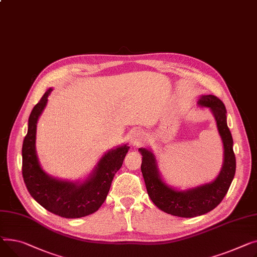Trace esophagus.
Masks as SVG:
<instances>
[{
  "label": "esophagus",
  "instance_id": "1",
  "mask_svg": "<svg viewBox=\"0 0 257 257\" xmlns=\"http://www.w3.org/2000/svg\"><path fill=\"white\" fill-rule=\"evenodd\" d=\"M142 138H143V135H142V132L140 131H134L132 134H131V137H130V141H131V144L133 146H138L140 145L141 141H142Z\"/></svg>",
  "mask_w": 257,
  "mask_h": 257
}]
</instances>
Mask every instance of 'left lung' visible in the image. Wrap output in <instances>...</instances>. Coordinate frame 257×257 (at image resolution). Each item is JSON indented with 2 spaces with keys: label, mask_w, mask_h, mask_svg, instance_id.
I'll return each instance as SVG.
<instances>
[{
  "label": "left lung",
  "mask_w": 257,
  "mask_h": 257,
  "mask_svg": "<svg viewBox=\"0 0 257 257\" xmlns=\"http://www.w3.org/2000/svg\"><path fill=\"white\" fill-rule=\"evenodd\" d=\"M198 103L212 110L224 146L223 167L213 183L187 191H176L161 179L153 153L145 148L139 149L143 157L141 171L150 199L163 212L182 218L201 216L218 206L227 194L235 173L233 141L226 122L224 103L215 95H202Z\"/></svg>",
  "instance_id": "8db88e82"
}]
</instances>
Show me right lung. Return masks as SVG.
<instances>
[{
  "label": "right lung",
  "mask_w": 257,
  "mask_h": 257,
  "mask_svg": "<svg viewBox=\"0 0 257 257\" xmlns=\"http://www.w3.org/2000/svg\"><path fill=\"white\" fill-rule=\"evenodd\" d=\"M52 90L50 88L43 94L29 117L22 149L24 182L32 197L49 212L68 219L81 218L96 212L107 198L114 175L122 166L130 146L124 144L111 149L83 184L63 182L45 174L35 150L36 124Z\"/></svg>",
  "instance_id": "right-lung-1"
}]
</instances>
